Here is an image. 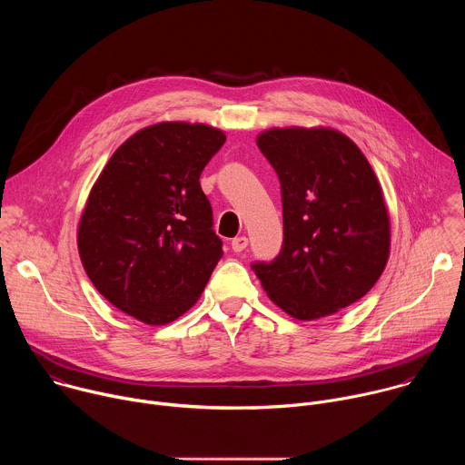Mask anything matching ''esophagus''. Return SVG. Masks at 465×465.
<instances>
[{"mask_svg": "<svg viewBox=\"0 0 465 465\" xmlns=\"http://www.w3.org/2000/svg\"><path fill=\"white\" fill-rule=\"evenodd\" d=\"M246 246H248V239L244 235L232 239V250L233 252H242Z\"/></svg>", "mask_w": 465, "mask_h": 465, "instance_id": "esophagus-1", "label": "esophagus"}]
</instances>
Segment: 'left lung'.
Masks as SVG:
<instances>
[{
    "mask_svg": "<svg viewBox=\"0 0 465 465\" xmlns=\"http://www.w3.org/2000/svg\"><path fill=\"white\" fill-rule=\"evenodd\" d=\"M259 151L276 169L283 248L252 271L267 296L296 320L331 316L361 300L390 257V215L362 151L341 130H262Z\"/></svg>",
    "mask_w": 465,
    "mask_h": 465,
    "instance_id": "1",
    "label": "left lung"
}]
</instances>
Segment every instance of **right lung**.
I'll list each match as a JSON object with an SVG mask.
<instances>
[{"mask_svg": "<svg viewBox=\"0 0 465 465\" xmlns=\"http://www.w3.org/2000/svg\"><path fill=\"white\" fill-rule=\"evenodd\" d=\"M224 142L221 128L162 121L121 143L92 185L79 255L124 314L165 325L201 298L224 252L198 178Z\"/></svg>", "mask_w": 465, "mask_h": 465, "instance_id": "right-lung-1", "label": "right lung"}]
</instances>
